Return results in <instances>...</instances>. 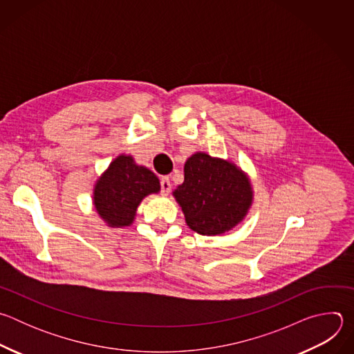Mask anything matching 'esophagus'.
<instances>
[{
	"label": "esophagus",
	"mask_w": 354,
	"mask_h": 354,
	"mask_svg": "<svg viewBox=\"0 0 354 354\" xmlns=\"http://www.w3.org/2000/svg\"><path fill=\"white\" fill-rule=\"evenodd\" d=\"M171 187H172L171 180H169L168 178H162V179H161V193H162L164 196H168L169 192H171Z\"/></svg>",
	"instance_id": "obj_1"
}]
</instances>
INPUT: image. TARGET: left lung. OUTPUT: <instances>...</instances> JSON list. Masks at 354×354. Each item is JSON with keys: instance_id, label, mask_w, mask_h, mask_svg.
Returning a JSON list of instances; mask_svg holds the SVG:
<instances>
[{"instance_id": "left-lung-1", "label": "left lung", "mask_w": 354, "mask_h": 354, "mask_svg": "<svg viewBox=\"0 0 354 354\" xmlns=\"http://www.w3.org/2000/svg\"><path fill=\"white\" fill-rule=\"evenodd\" d=\"M183 172V183L172 194L190 230L224 235L245 220L254 203V187L241 167L197 151L186 160Z\"/></svg>"}]
</instances>
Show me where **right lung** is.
Masks as SVG:
<instances>
[{"label": "right lung", "instance_id": "obj_1", "mask_svg": "<svg viewBox=\"0 0 354 354\" xmlns=\"http://www.w3.org/2000/svg\"><path fill=\"white\" fill-rule=\"evenodd\" d=\"M160 190V179L153 171L138 165L133 156L120 154L95 180L92 203L108 227L123 228L134 223L142 198Z\"/></svg>", "mask_w": 354, "mask_h": 354}]
</instances>
